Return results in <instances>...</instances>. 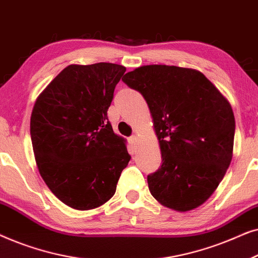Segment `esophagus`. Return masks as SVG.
Instances as JSON below:
<instances>
[{
	"label": "esophagus",
	"mask_w": 258,
	"mask_h": 258,
	"mask_svg": "<svg viewBox=\"0 0 258 258\" xmlns=\"http://www.w3.org/2000/svg\"><path fill=\"white\" fill-rule=\"evenodd\" d=\"M129 142H130V144H132L133 147H135L136 144H137V142H139V139H137L136 135H133V136L129 137Z\"/></svg>",
	"instance_id": "34e87169"
}]
</instances>
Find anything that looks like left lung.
I'll list each match as a JSON object with an SVG mask.
<instances>
[{"instance_id":"8db88e82","label":"left lung","mask_w":258,"mask_h":258,"mask_svg":"<svg viewBox=\"0 0 258 258\" xmlns=\"http://www.w3.org/2000/svg\"><path fill=\"white\" fill-rule=\"evenodd\" d=\"M144 97L160 142L162 165L148 175L155 199L177 211L203 204L232 158L235 117L216 87L194 69L140 67L122 79Z\"/></svg>"}]
</instances>
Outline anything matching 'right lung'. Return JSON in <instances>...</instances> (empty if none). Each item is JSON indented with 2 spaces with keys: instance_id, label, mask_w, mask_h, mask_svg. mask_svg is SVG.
Returning a JSON list of instances; mask_svg holds the SVG:
<instances>
[{
  "instance_id": "add662e5",
  "label": "right lung",
  "mask_w": 258,
  "mask_h": 258,
  "mask_svg": "<svg viewBox=\"0 0 258 258\" xmlns=\"http://www.w3.org/2000/svg\"><path fill=\"white\" fill-rule=\"evenodd\" d=\"M124 73L114 63L68 66L34 105L30 136L38 171L74 209H94L110 200L132 158L107 115Z\"/></svg>"
}]
</instances>
